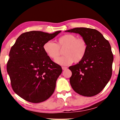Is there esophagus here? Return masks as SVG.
I'll return each instance as SVG.
<instances>
[{
	"mask_svg": "<svg viewBox=\"0 0 120 120\" xmlns=\"http://www.w3.org/2000/svg\"><path fill=\"white\" fill-rule=\"evenodd\" d=\"M62 69H63V70H66L67 69V67H62Z\"/></svg>",
	"mask_w": 120,
	"mask_h": 120,
	"instance_id": "obj_1",
	"label": "esophagus"
}]
</instances>
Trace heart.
I'll return each instance as SVG.
<instances>
[{
  "label": "heart",
  "mask_w": 120,
  "mask_h": 120,
  "mask_svg": "<svg viewBox=\"0 0 120 120\" xmlns=\"http://www.w3.org/2000/svg\"><path fill=\"white\" fill-rule=\"evenodd\" d=\"M65 48L63 56L56 60L57 64L67 65L74 62H81L86 55L87 51V44L81 38H77L74 34H67L61 36L57 39L56 44L49 41L43 46V49L50 58L55 60L60 53V49Z\"/></svg>",
  "instance_id": "obj_1"
}]
</instances>
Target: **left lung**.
I'll return each mask as SVG.
<instances>
[{"mask_svg": "<svg viewBox=\"0 0 120 120\" xmlns=\"http://www.w3.org/2000/svg\"><path fill=\"white\" fill-rule=\"evenodd\" d=\"M67 32L79 34L87 44L82 60L69 67L71 87L78 94L92 97L99 93L110 79L114 56L109 41L99 32L87 28H75Z\"/></svg>", "mask_w": 120, "mask_h": 120, "instance_id": "1", "label": "left lung"}]
</instances>
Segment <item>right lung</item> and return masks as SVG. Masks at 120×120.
I'll use <instances>...</instances> for the list:
<instances>
[{
	"label": "right lung",
	"mask_w": 120,
	"mask_h": 120,
	"mask_svg": "<svg viewBox=\"0 0 120 120\" xmlns=\"http://www.w3.org/2000/svg\"><path fill=\"white\" fill-rule=\"evenodd\" d=\"M60 32L24 33L11 47L7 71L12 90L26 101L34 103L42 102L54 92L62 69L46 55L43 46Z\"/></svg>",
	"instance_id": "add662e5"
}]
</instances>
